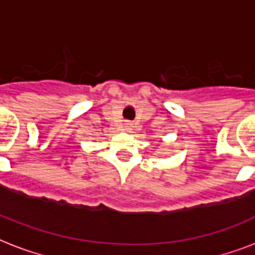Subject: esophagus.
Segmentation results:
<instances>
[{"label":"esophagus","mask_w":255,"mask_h":255,"mask_svg":"<svg viewBox=\"0 0 255 255\" xmlns=\"http://www.w3.org/2000/svg\"><path fill=\"white\" fill-rule=\"evenodd\" d=\"M124 127H126V129H127V131H129V129L132 128V124L131 123H126V124H124Z\"/></svg>","instance_id":"esophagus-1"}]
</instances>
